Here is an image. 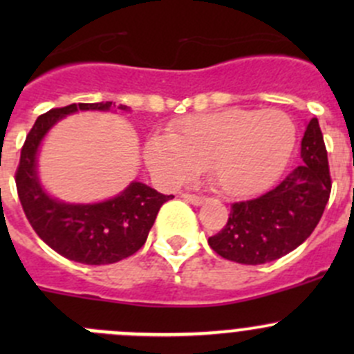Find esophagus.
Returning a JSON list of instances; mask_svg holds the SVG:
<instances>
[{
    "mask_svg": "<svg viewBox=\"0 0 354 354\" xmlns=\"http://www.w3.org/2000/svg\"><path fill=\"white\" fill-rule=\"evenodd\" d=\"M183 198L187 200V202L194 203V205H200V203H203V197H200V195H195V194H185Z\"/></svg>",
    "mask_w": 354,
    "mask_h": 354,
    "instance_id": "obj_1",
    "label": "esophagus"
}]
</instances>
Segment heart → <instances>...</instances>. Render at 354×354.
I'll return each instance as SVG.
<instances>
[{
    "instance_id": "1",
    "label": "heart",
    "mask_w": 354,
    "mask_h": 354,
    "mask_svg": "<svg viewBox=\"0 0 354 354\" xmlns=\"http://www.w3.org/2000/svg\"><path fill=\"white\" fill-rule=\"evenodd\" d=\"M296 133L276 109H224L178 121L169 135H152L145 162L169 187L192 180L207 164L214 185L227 195H252L269 187L286 166Z\"/></svg>"
}]
</instances>
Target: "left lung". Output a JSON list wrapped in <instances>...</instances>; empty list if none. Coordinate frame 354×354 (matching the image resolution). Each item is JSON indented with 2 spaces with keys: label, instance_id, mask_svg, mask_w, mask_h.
<instances>
[{
  "label": "left lung",
  "instance_id": "8db88e82",
  "mask_svg": "<svg viewBox=\"0 0 354 354\" xmlns=\"http://www.w3.org/2000/svg\"><path fill=\"white\" fill-rule=\"evenodd\" d=\"M303 162L276 188L234 202L223 230L209 238L217 255L260 266L298 248L319 224L330 197V171L319 120L312 118L301 140Z\"/></svg>",
  "mask_w": 354,
  "mask_h": 354
}]
</instances>
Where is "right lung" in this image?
<instances>
[{
    "instance_id": "right-lung-1",
    "label": "right lung",
    "mask_w": 354,
    "mask_h": 354,
    "mask_svg": "<svg viewBox=\"0 0 354 354\" xmlns=\"http://www.w3.org/2000/svg\"><path fill=\"white\" fill-rule=\"evenodd\" d=\"M113 102H78L41 114L28 131L15 173L17 192L28 223L55 252L87 266H106L133 255L147 240L160 205L173 198L133 181L118 197L99 203H65L49 197L39 183L35 159L41 140L63 116L77 111H108ZM118 109L127 111L120 104Z\"/></svg>"
}]
</instances>
